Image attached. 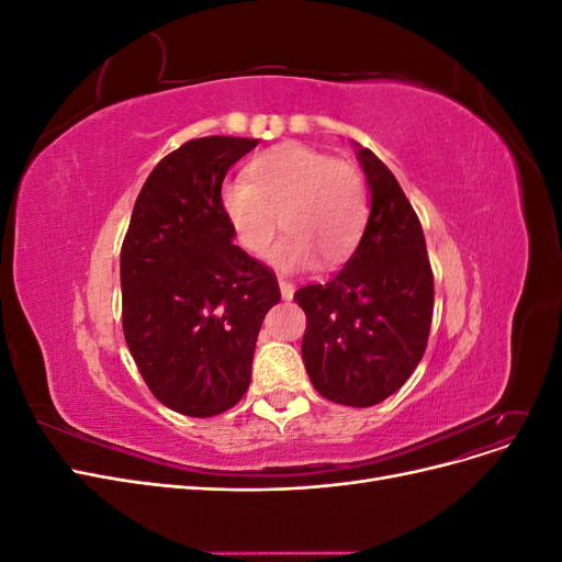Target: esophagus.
<instances>
[{"instance_id":"34e87169","label":"esophagus","mask_w":562,"mask_h":562,"mask_svg":"<svg viewBox=\"0 0 562 562\" xmlns=\"http://www.w3.org/2000/svg\"><path fill=\"white\" fill-rule=\"evenodd\" d=\"M279 288H281V297H283V300H291V297H293L295 288H293L291 281H285L283 277H279Z\"/></svg>"}]
</instances>
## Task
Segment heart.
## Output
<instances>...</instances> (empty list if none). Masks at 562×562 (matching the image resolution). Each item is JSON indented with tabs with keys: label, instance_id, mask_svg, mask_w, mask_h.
<instances>
[{
	"label": "heart",
	"instance_id": "1",
	"mask_svg": "<svg viewBox=\"0 0 562 562\" xmlns=\"http://www.w3.org/2000/svg\"><path fill=\"white\" fill-rule=\"evenodd\" d=\"M220 209L236 241L252 255L267 250L281 215L285 234L267 260L281 271H302L318 258L339 265L356 250L368 223V192L351 164L283 143L255 157L246 180L223 184Z\"/></svg>",
	"mask_w": 562,
	"mask_h": 562
}]
</instances>
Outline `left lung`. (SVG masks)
Returning a JSON list of instances; mask_svg holds the SVG:
<instances>
[{"label":"left lung","instance_id":"8db88e82","mask_svg":"<svg viewBox=\"0 0 562 562\" xmlns=\"http://www.w3.org/2000/svg\"><path fill=\"white\" fill-rule=\"evenodd\" d=\"M370 190L359 246L328 283L304 285L295 302L307 314L302 359L321 396L370 407L413 375L427 349L434 274L427 241L394 173L353 143Z\"/></svg>","mask_w":562,"mask_h":562}]
</instances>
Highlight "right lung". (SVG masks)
<instances>
[{"mask_svg": "<svg viewBox=\"0 0 562 562\" xmlns=\"http://www.w3.org/2000/svg\"><path fill=\"white\" fill-rule=\"evenodd\" d=\"M255 138L209 135L157 164L122 246L124 337L149 391L187 417H213L250 384L274 271L234 246L220 209L229 168Z\"/></svg>", "mask_w": 562, "mask_h": 562, "instance_id": "1", "label": "right lung"}]
</instances>
